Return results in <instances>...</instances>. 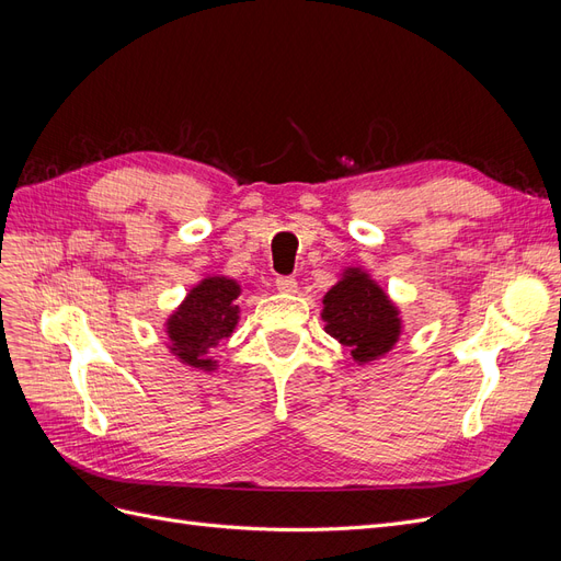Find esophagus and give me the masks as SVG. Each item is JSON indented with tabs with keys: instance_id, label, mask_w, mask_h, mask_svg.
Instances as JSON below:
<instances>
[{
	"instance_id": "esophagus-1",
	"label": "esophagus",
	"mask_w": 561,
	"mask_h": 561,
	"mask_svg": "<svg viewBox=\"0 0 561 561\" xmlns=\"http://www.w3.org/2000/svg\"><path fill=\"white\" fill-rule=\"evenodd\" d=\"M276 287L280 293H295L297 290V278L295 276H278Z\"/></svg>"
}]
</instances>
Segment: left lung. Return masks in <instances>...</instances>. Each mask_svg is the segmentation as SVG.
<instances>
[{"label":"left lung","instance_id":"left-lung-1","mask_svg":"<svg viewBox=\"0 0 561 561\" xmlns=\"http://www.w3.org/2000/svg\"><path fill=\"white\" fill-rule=\"evenodd\" d=\"M322 304L328 334L348 346L355 360L377 358L396 344L400 334L398 311L367 274L348 271V276L332 287Z\"/></svg>","mask_w":561,"mask_h":561}]
</instances>
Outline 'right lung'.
Segmentation results:
<instances>
[{
	"label": "right lung",
	"instance_id": "obj_1",
	"mask_svg": "<svg viewBox=\"0 0 561 561\" xmlns=\"http://www.w3.org/2000/svg\"><path fill=\"white\" fill-rule=\"evenodd\" d=\"M239 295L241 287L229 278H206L194 287L175 316L168 320V336L182 363L213 369V360L203 358V353L233 332V325L239 322V307L233 301Z\"/></svg>",
	"mask_w": 561,
	"mask_h": 561
}]
</instances>
